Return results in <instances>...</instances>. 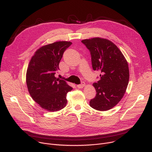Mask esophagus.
<instances>
[{"instance_id":"1","label":"esophagus","mask_w":152,"mask_h":152,"mask_svg":"<svg viewBox=\"0 0 152 152\" xmlns=\"http://www.w3.org/2000/svg\"><path fill=\"white\" fill-rule=\"evenodd\" d=\"M84 86H85V83H84V82H82L80 84L77 85V88L81 89V88H83V87Z\"/></svg>"}]
</instances>
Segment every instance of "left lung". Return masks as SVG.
I'll list each match as a JSON object with an SVG mask.
<instances>
[{
	"label": "left lung",
	"instance_id": "left-lung-1",
	"mask_svg": "<svg viewBox=\"0 0 152 152\" xmlns=\"http://www.w3.org/2000/svg\"><path fill=\"white\" fill-rule=\"evenodd\" d=\"M81 42L90 52L93 69L101 73L100 80L93 84L97 94L90 100V106L99 111L108 110L125 94L129 79L128 64L118 47L108 39L95 37Z\"/></svg>",
	"mask_w": 152,
	"mask_h": 152
}]
</instances>
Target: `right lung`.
<instances>
[{
    "instance_id": "add662e5",
    "label": "right lung",
    "mask_w": 152,
    "mask_h": 152,
    "mask_svg": "<svg viewBox=\"0 0 152 152\" xmlns=\"http://www.w3.org/2000/svg\"><path fill=\"white\" fill-rule=\"evenodd\" d=\"M72 43L55 42L39 49L31 58L26 72V84L33 99L42 108L57 111L67 103L66 94L72 87L55 77L63 54Z\"/></svg>"
}]
</instances>
